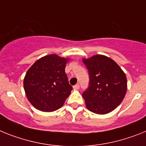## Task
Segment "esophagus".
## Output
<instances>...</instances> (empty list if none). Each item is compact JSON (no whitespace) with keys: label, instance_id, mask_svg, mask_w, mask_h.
<instances>
[{"label":"esophagus","instance_id":"esophagus-1","mask_svg":"<svg viewBox=\"0 0 146 146\" xmlns=\"http://www.w3.org/2000/svg\"><path fill=\"white\" fill-rule=\"evenodd\" d=\"M73 88H74L75 90H78V89L80 88V86H79V84H76V85L73 86Z\"/></svg>","mask_w":146,"mask_h":146}]
</instances>
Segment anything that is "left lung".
<instances>
[{"mask_svg":"<svg viewBox=\"0 0 146 146\" xmlns=\"http://www.w3.org/2000/svg\"><path fill=\"white\" fill-rule=\"evenodd\" d=\"M83 62L90 76L88 88L82 94L87 108L99 115L113 111L126 95V74L115 61L106 56H93L83 59Z\"/></svg>","mask_w":146,"mask_h":146,"instance_id":"obj_1","label":"left lung"}]
</instances>
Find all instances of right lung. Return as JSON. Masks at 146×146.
<instances>
[{"instance_id":"right-lung-1","label":"right lung","mask_w":146,"mask_h":146,"mask_svg":"<svg viewBox=\"0 0 146 146\" xmlns=\"http://www.w3.org/2000/svg\"><path fill=\"white\" fill-rule=\"evenodd\" d=\"M68 60L50 54L38 59L29 69L23 87L28 100L36 110H57L70 96L73 87L64 72Z\"/></svg>"}]
</instances>
